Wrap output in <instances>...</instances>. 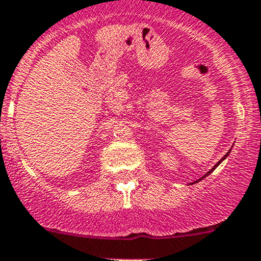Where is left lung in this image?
I'll use <instances>...</instances> for the list:
<instances>
[{"label":"left lung","instance_id":"left-lung-1","mask_svg":"<svg viewBox=\"0 0 261 261\" xmlns=\"http://www.w3.org/2000/svg\"><path fill=\"white\" fill-rule=\"evenodd\" d=\"M230 152H231V150H229V152H227V153H226V154H225V155H224V157H222V158H221V160H220V161H219V162H217V163H216V165H215V166H214V167H212V168H211V170H210V171H208V172H207V173H206V174H205V176H203V177H201V178H200V179H197V181H195V182H196V184H197V182H200V181H201V179H202V178H205V177H207V176H208V174H210V173H212V172H214V170H215V168H216V167H217V166H219V165H220V163H221V162H222V161H224V160H226V157H227V155H229V153H230ZM195 182H193V184H195Z\"/></svg>","mask_w":261,"mask_h":261}]
</instances>
